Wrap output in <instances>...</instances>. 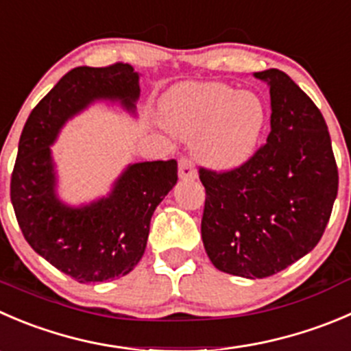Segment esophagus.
<instances>
[{"mask_svg":"<svg viewBox=\"0 0 351 351\" xmlns=\"http://www.w3.org/2000/svg\"><path fill=\"white\" fill-rule=\"evenodd\" d=\"M178 175H180V178H182V180L197 178L195 165H193L192 159L186 158V156L180 158V161H178Z\"/></svg>","mask_w":351,"mask_h":351,"instance_id":"esophagus-1","label":"esophagus"}]
</instances>
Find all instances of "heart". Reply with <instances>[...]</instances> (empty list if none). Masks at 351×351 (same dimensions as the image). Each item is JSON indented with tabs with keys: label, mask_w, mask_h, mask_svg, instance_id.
<instances>
[{
	"label": "heart",
	"mask_w": 351,
	"mask_h": 351,
	"mask_svg": "<svg viewBox=\"0 0 351 351\" xmlns=\"http://www.w3.org/2000/svg\"><path fill=\"white\" fill-rule=\"evenodd\" d=\"M166 121L189 141L199 138V154L209 166L243 165L257 149L266 125V106L252 90L221 82L183 84L162 103Z\"/></svg>",
	"instance_id": "1"
}]
</instances>
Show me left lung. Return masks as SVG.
<instances>
[{
  "label": "left lung",
  "instance_id": "8db88e82",
  "mask_svg": "<svg viewBox=\"0 0 351 351\" xmlns=\"http://www.w3.org/2000/svg\"><path fill=\"white\" fill-rule=\"evenodd\" d=\"M269 84L271 132L243 165L199 168L206 189L204 248L219 271L267 278L321 240L338 193V166L324 117L285 71H257Z\"/></svg>",
  "mask_w": 351,
  "mask_h": 351
}]
</instances>
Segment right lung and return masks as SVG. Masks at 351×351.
<instances>
[{
    "label": "right lung",
    "mask_w": 351,
    "mask_h": 351,
    "mask_svg": "<svg viewBox=\"0 0 351 351\" xmlns=\"http://www.w3.org/2000/svg\"><path fill=\"white\" fill-rule=\"evenodd\" d=\"M138 73L127 63L77 66L39 101L27 118L13 166L10 197L30 247L78 283L130 273L145 252L152 213L178 180L168 161L128 166L110 197L73 209L54 195L49 145L64 121L96 99L120 101L134 111Z\"/></svg>",
    "instance_id": "obj_1"
}]
</instances>
